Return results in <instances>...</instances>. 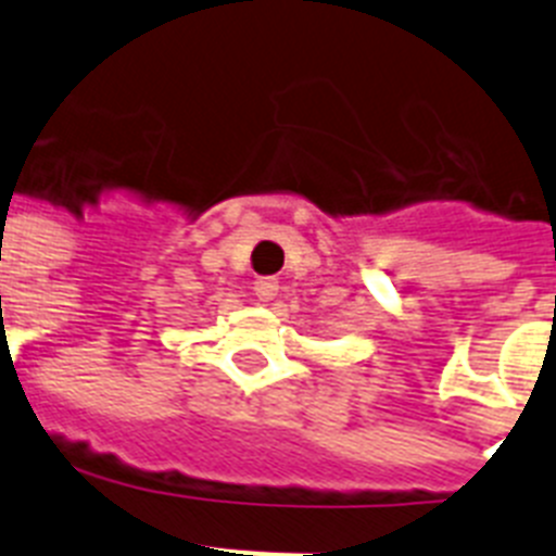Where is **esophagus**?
<instances>
[{
	"label": "esophagus",
	"mask_w": 556,
	"mask_h": 556,
	"mask_svg": "<svg viewBox=\"0 0 556 556\" xmlns=\"http://www.w3.org/2000/svg\"><path fill=\"white\" fill-rule=\"evenodd\" d=\"M253 292L258 301L264 303L275 301V294H278V281H275V278H258V281L253 283Z\"/></svg>",
	"instance_id": "1"
}]
</instances>
